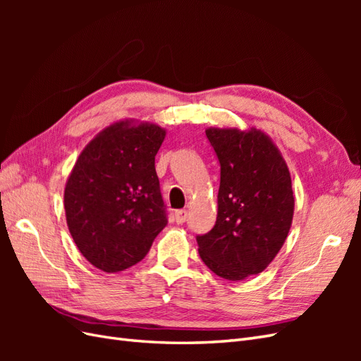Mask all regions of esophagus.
Listing matches in <instances>:
<instances>
[{
    "label": "esophagus",
    "instance_id": "1",
    "mask_svg": "<svg viewBox=\"0 0 361 361\" xmlns=\"http://www.w3.org/2000/svg\"><path fill=\"white\" fill-rule=\"evenodd\" d=\"M187 218H188V211L187 209H179V211L174 212V220H176L178 224H182V223L187 221Z\"/></svg>",
    "mask_w": 361,
    "mask_h": 361
}]
</instances>
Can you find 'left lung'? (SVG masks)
Listing matches in <instances>:
<instances>
[{"label":"left lung","mask_w":361,"mask_h":361,"mask_svg":"<svg viewBox=\"0 0 361 361\" xmlns=\"http://www.w3.org/2000/svg\"><path fill=\"white\" fill-rule=\"evenodd\" d=\"M221 166L216 221L197 236L199 255L218 277L238 281L264 271L285 244L293 218L290 173L264 130L207 128Z\"/></svg>","instance_id":"1"}]
</instances>
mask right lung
I'll return each mask as SVG.
<instances>
[{
	"instance_id": "obj_1",
	"label": "right lung",
	"mask_w": 361,
	"mask_h": 361,
	"mask_svg": "<svg viewBox=\"0 0 361 361\" xmlns=\"http://www.w3.org/2000/svg\"><path fill=\"white\" fill-rule=\"evenodd\" d=\"M166 129L120 120L102 129L76 159L64 187L73 243L93 267L118 272L145 259L167 226L155 157Z\"/></svg>"
}]
</instances>
